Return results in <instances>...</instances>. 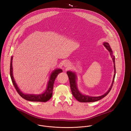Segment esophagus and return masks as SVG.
<instances>
[{
  "label": "esophagus",
  "mask_w": 131,
  "mask_h": 131,
  "mask_svg": "<svg viewBox=\"0 0 131 131\" xmlns=\"http://www.w3.org/2000/svg\"><path fill=\"white\" fill-rule=\"evenodd\" d=\"M64 67H66V68H68V67H69V62H68L67 61H66V62H65L64 63Z\"/></svg>",
  "instance_id": "1"
}]
</instances>
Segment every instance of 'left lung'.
<instances>
[{"mask_svg":"<svg viewBox=\"0 0 131 131\" xmlns=\"http://www.w3.org/2000/svg\"><path fill=\"white\" fill-rule=\"evenodd\" d=\"M103 45L105 46V47L107 49V50L110 52V55L112 57V61L114 64V74L113 75V78L112 80V85L110 88V89L108 90V91L104 94L103 95H102L99 96H90L86 95H84L83 94L81 93L80 91L79 90L78 87H77V76L74 72L72 71H68L67 72L69 78L70 80V87L72 91V93L73 95L75 98L79 102H95L97 101H98L103 98H104L105 96H106L109 92H110L111 90L112 89V85L114 80V78L115 75V57L113 55V52L112 49L111 48V46L107 42H104L103 43Z\"/></svg>","mask_w":131,"mask_h":131,"instance_id":"obj_1","label":"left lung"}]
</instances>
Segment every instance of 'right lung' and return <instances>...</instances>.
Listing matches in <instances>:
<instances>
[{"label":"right lung","instance_id":"obj_1","mask_svg":"<svg viewBox=\"0 0 131 131\" xmlns=\"http://www.w3.org/2000/svg\"><path fill=\"white\" fill-rule=\"evenodd\" d=\"M13 56H12L10 60V78L13 82L14 86L15 87L19 95L24 99L30 101H34V102H45L48 101L52 96V91L53 88V85L54 81L56 79V77L59 73L62 72V70L60 69H56L52 71L49 77V81L47 83V85L46 90L42 93L39 94H34L24 93L19 89L18 86L16 81L14 79L13 76Z\"/></svg>","mask_w":131,"mask_h":131}]
</instances>
